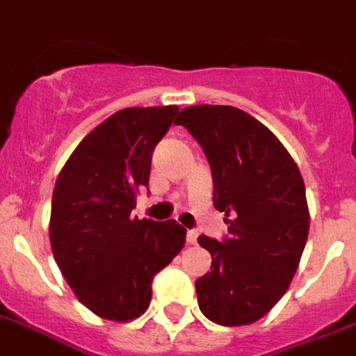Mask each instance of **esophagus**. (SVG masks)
Segmentation results:
<instances>
[{"mask_svg":"<svg viewBox=\"0 0 356 356\" xmlns=\"http://www.w3.org/2000/svg\"><path fill=\"white\" fill-rule=\"evenodd\" d=\"M197 236H199V232L197 231H188V236H186L188 244H197Z\"/></svg>","mask_w":356,"mask_h":356,"instance_id":"esophagus-1","label":"esophagus"}]
</instances>
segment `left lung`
<instances>
[{"label": "left lung", "mask_w": 356, "mask_h": 356, "mask_svg": "<svg viewBox=\"0 0 356 356\" xmlns=\"http://www.w3.org/2000/svg\"><path fill=\"white\" fill-rule=\"evenodd\" d=\"M175 124L204 149L213 208L229 223L223 242L199 236L212 255V270L195 282L199 308L223 327L251 325L287 293L308 240L298 165L266 125L234 106H188Z\"/></svg>", "instance_id": "8db88e82"}]
</instances>
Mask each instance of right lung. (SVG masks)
<instances>
[{
	"label": "right lung",
	"mask_w": 356,
	"mask_h": 356,
	"mask_svg": "<svg viewBox=\"0 0 356 356\" xmlns=\"http://www.w3.org/2000/svg\"><path fill=\"white\" fill-rule=\"evenodd\" d=\"M178 106L114 112L80 140L56 180L50 245L61 274L101 319L127 323L152 300V280L186 244V229L131 218L152 154Z\"/></svg>",
	"instance_id": "1"
}]
</instances>
